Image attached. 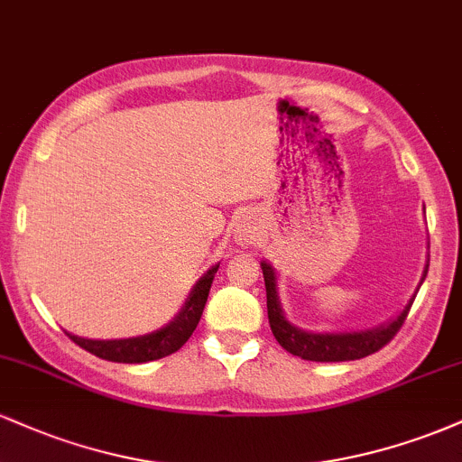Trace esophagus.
Wrapping results in <instances>:
<instances>
[{"mask_svg": "<svg viewBox=\"0 0 462 462\" xmlns=\"http://www.w3.org/2000/svg\"><path fill=\"white\" fill-rule=\"evenodd\" d=\"M254 236H256V227L254 226H241L236 230V241H241V243L254 241Z\"/></svg>", "mask_w": 462, "mask_h": 462, "instance_id": "1", "label": "esophagus"}]
</instances>
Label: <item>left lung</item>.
Returning <instances> with one entry per match:
<instances>
[{"label": "left lung", "mask_w": 462, "mask_h": 462, "mask_svg": "<svg viewBox=\"0 0 462 462\" xmlns=\"http://www.w3.org/2000/svg\"><path fill=\"white\" fill-rule=\"evenodd\" d=\"M263 267V278H264V289H267V315H269V326L275 341L282 346L286 352H291L293 356H300L304 360H315V363H343V360H358L369 356V354L383 349L391 338L395 337L397 330L404 323L408 310H411V301L404 306V310L391 319L384 326L374 328V330H358V332H306L301 328L293 326L284 317L282 306H280L278 298V280H275V269L269 263H261ZM428 264L423 269L421 282L426 280ZM419 282V286H421Z\"/></svg>", "instance_id": "obj_1"}]
</instances>
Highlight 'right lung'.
<instances>
[{"label":"right lung","instance_id":"1","mask_svg":"<svg viewBox=\"0 0 462 462\" xmlns=\"http://www.w3.org/2000/svg\"><path fill=\"white\" fill-rule=\"evenodd\" d=\"M217 269H219V264H215V267H210L208 272L201 275L176 319L169 321L161 330L143 334V337L115 338V341H95V338H82L67 332L69 338L78 343L82 349H87V352L95 354V356L113 360V363H150V360L169 356V354L178 352L189 341L195 328H198Z\"/></svg>","mask_w":462,"mask_h":462}]
</instances>
